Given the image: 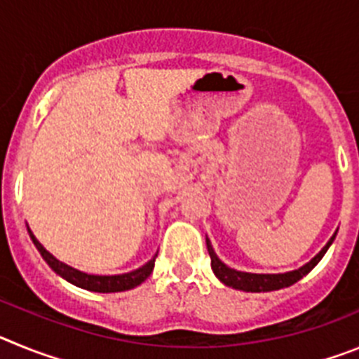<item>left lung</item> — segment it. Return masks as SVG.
<instances>
[{
  "instance_id": "1",
  "label": "left lung",
  "mask_w": 359,
  "mask_h": 359,
  "mask_svg": "<svg viewBox=\"0 0 359 359\" xmlns=\"http://www.w3.org/2000/svg\"><path fill=\"white\" fill-rule=\"evenodd\" d=\"M334 236L329 239V243L320 250V253H316L313 259H311L307 264H304L302 268L293 269V271H287V273H277V275H269V273H246V271H237V269L228 268L224 262H221L217 255H215L214 248H212L210 241L207 237V248H208V255H210L212 261V269H214L215 277L219 280L223 282L224 286H230L233 290H241V291H252V293H261V291H275V290H282V287L293 286L294 282H298L304 275H307L311 269L315 268L320 261H322V257L325 255V252L329 250V246L334 241Z\"/></svg>"
}]
</instances>
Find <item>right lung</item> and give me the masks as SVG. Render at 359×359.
Masks as SVG:
<instances>
[{"mask_svg":"<svg viewBox=\"0 0 359 359\" xmlns=\"http://www.w3.org/2000/svg\"><path fill=\"white\" fill-rule=\"evenodd\" d=\"M28 228V226H27ZM28 233H30L32 243L36 244V248L39 250L41 257H43L46 264L55 271L57 275H61L65 280L72 282L75 286L82 287V290H90L95 291V293H116V291H128L133 290V287L140 286L142 282L152 273V268H154V261H156V255L152 257L147 264H144L142 268L135 269V271H129V273L122 275H88L82 273L79 269L72 268V266L65 264V262L57 261L55 257L44 248L43 244L36 239V236L32 233V230L28 228Z\"/></svg>","mask_w":359,"mask_h":359,"instance_id":"obj_1","label":"right lung"}]
</instances>
